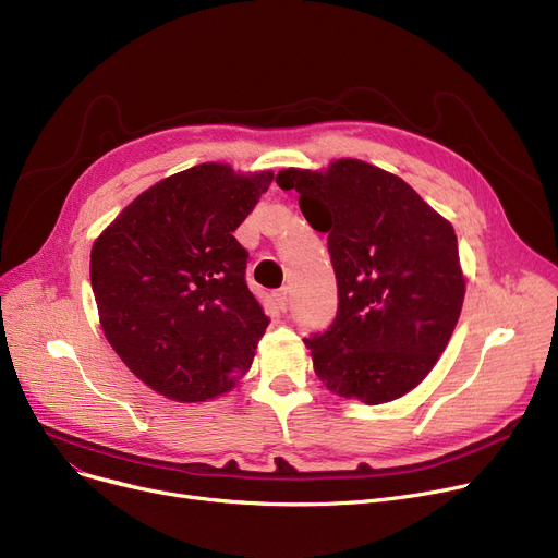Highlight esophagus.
Returning <instances> with one entry per match:
<instances>
[{
  "mask_svg": "<svg viewBox=\"0 0 558 558\" xmlns=\"http://www.w3.org/2000/svg\"><path fill=\"white\" fill-rule=\"evenodd\" d=\"M276 301H278V307L284 312L287 305H289V289H287V287H282V289L276 291Z\"/></svg>",
  "mask_w": 558,
  "mask_h": 558,
  "instance_id": "1",
  "label": "esophagus"
}]
</instances>
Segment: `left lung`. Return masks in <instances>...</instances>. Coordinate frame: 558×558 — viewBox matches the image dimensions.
Here are the masks:
<instances>
[{
  "label": "left lung",
  "instance_id": "obj_1",
  "mask_svg": "<svg viewBox=\"0 0 558 558\" xmlns=\"http://www.w3.org/2000/svg\"><path fill=\"white\" fill-rule=\"evenodd\" d=\"M314 230L328 232L339 307L332 326L303 339L316 375L366 404L418 387L459 320L465 280L450 221L398 175L362 160L326 171L284 169Z\"/></svg>",
  "mask_w": 558,
  "mask_h": 558
}]
</instances>
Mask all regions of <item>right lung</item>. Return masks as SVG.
<instances>
[{
	"mask_svg": "<svg viewBox=\"0 0 558 558\" xmlns=\"http://www.w3.org/2000/svg\"><path fill=\"white\" fill-rule=\"evenodd\" d=\"M274 181L203 162L142 192L97 238L90 282L108 343L146 387L203 402L234 387L269 326L234 230Z\"/></svg>",
	"mask_w": 558,
	"mask_h": 558,
	"instance_id": "obj_1",
	"label": "right lung"
}]
</instances>
